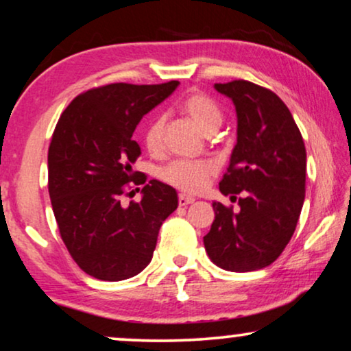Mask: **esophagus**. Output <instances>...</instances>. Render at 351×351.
Segmentation results:
<instances>
[{
    "instance_id": "obj_1",
    "label": "esophagus",
    "mask_w": 351,
    "mask_h": 351,
    "mask_svg": "<svg viewBox=\"0 0 351 351\" xmlns=\"http://www.w3.org/2000/svg\"><path fill=\"white\" fill-rule=\"evenodd\" d=\"M193 202H195V198L190 197V195H185V193L179 195V204H180V206H189V204H192Z\"/></svg>"
}]
</instances>
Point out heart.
<instances>
[{
	"label": "heart",
	"mask_w": 351,
	"mask_h": 351,
	"mask_svg": "<svg viewBox=\"0 0 351 351\" xmlns=\"http://www.w3.org/2000/svg\"><path fill=\"white\" fill-rule=\"evenodd\" d=\"M180 111L189 117L204 135H213L219 130L224 121L221 108L211 98L202 93H192L180 103ZM166 117L154 114L148 119L143 130L145 147L152 154L165 152ZM216 174V165L211 161H174L161 172L162 180L182 190V192H202L211 177Z\"/></svg>",
	"instance_id": "obj_1"
}]
</instances>
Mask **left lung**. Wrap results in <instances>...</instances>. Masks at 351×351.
<instances>
[{
	"label": "left lung",
	"instance_id": "1",
	"mask_svg": "<svg viewBox=\"0 0 351 351\" xmlns=\"http://www.w3.org/2000/svg\"><path fill=\"white\" fill-rule=\"evenodd\" d=\"M237 112V143L222 195H242L237 213L213 202L203 237L209 259L232 272L272 265L292 239L304 202L306 149L289 108L271 90L247 80L216 84Z\"/></svg>",
	"mask_w": 351,
	"mask_h": 351
}]
</instances>
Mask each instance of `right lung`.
<instances>
[{
	"mask_svg": "<svg viewBox=\"0 0 351 351\" xmlns=\"http://www.w3.org/2000/svg\"><path fill=\"white\" fill-rule=\"evenodd\" d=\"M177 86V80L104 85L72 99L59 117L48 149L49 198L62 242L95 279L117 282L142 272L162 222L179 206L176 190L159 180L143 186L138 203H121L129 182H147L132 169L142 154L132 140L135 127Z\"/></svg>",
	"mask_w": 351,
	"mask_h": 351,
	"instance_id": "add662e5",
	"label": "right lung"
}]
</instances>
